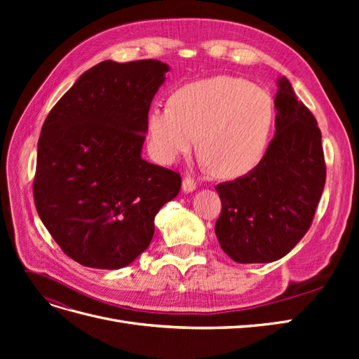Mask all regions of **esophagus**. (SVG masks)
<instances>
[{"mask_svg":"<svg viewBox=\"0 0 359 359\" xmlns=\"http://www.w3.org/2000/svg\"><path fill=\"white\" fill-rule=\"evenodd\" d=\"M182 190L186 193H190L193 190H196V181L190 177H186L182 180Z\"/></svg>","mask_w":359,"mask_h":359,"instance_id":"1","label":"esophagus"}]
</instances>
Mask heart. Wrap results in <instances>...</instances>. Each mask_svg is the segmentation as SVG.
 Returning <instances> with one entry per match:
<instances>
[{
    "label": "heart",
    "mask_w": 359,
    "mask_h": 359,
    "mask_svg": "<svg viewBox=\"0 0 359 359\" xmlns=\"http://www.w3.org/2000/svg\"><path fill=\"white\" fill-rule=\"evenodd\" d=\"M274 126L268 91L236 76L220 74L180 86L169 106L147 119L149 153L173 163L193 153L202 136V154L217 175L238 178L262 163Z\"/></svg>",
    "instance_id": "b5f03b06"
}]
</instances>
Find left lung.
Returning a JSON list of instances; mask_svg holds the SVG:
<instances>
[{
    "label": "left lung",
    "instance_id": "obj_1",
    "mask_svg": "<svg viewBox=\"0 0 359 359\" xmlns=\"http://www.w3.org/2000/svg\"><path fill=\"white\" fill-rule=\"evenodd\" d=\"M276 135L260 165L215 187L222 212L215 235L238 264H266L286 256L310 229L327 178L316 118L280 78Z\"/></svg>",
    "mask_w": 359,
    "mask_h": 359
}]
</instances>
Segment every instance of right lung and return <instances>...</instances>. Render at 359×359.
I'll return each mask as SVG.
<instances>
[{
	"label": "right lung",
	"instance_id": "right-lung-1",
	"mask_svg": "<svg viewBox=\"0 0 359 359\" xmlns=\"http://www.w3.org/2000/svg\"><path fill=\"white\" fill-rule=\"evenodd\" d=\"M169 66L103 61L86 70L45 119L34 202L76 262L124 268L148 248L154 217L181 189L180 173L142 158L151 102Z\"/></svg>",
	"mask_w": 359,
	"mask_h": 359
}]
</instances>
